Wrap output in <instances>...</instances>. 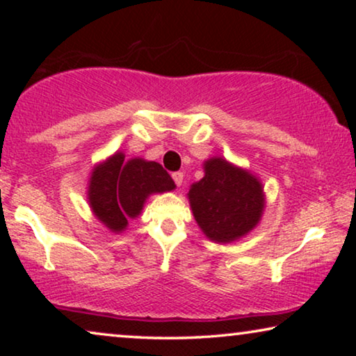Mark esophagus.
<instances>
[{"label": "esophagus", "mask_w": 356, "mask_h": 356, "mask_svg": "<svg viewBox=\"0 0 356 356\" xmlns=\"http://www.w3.org/2000/svg\"><path fill=\"white\" fill-rule=\"evenodd\" d=\"M183 177H184V175H183L181 172H175V173H172V178H173V181H175V184H177V186H181Z\"/></svg>", "instance_id": "obj_1"}]
</instances>
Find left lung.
Masks as SVG:
<instances>
[{
	"instance_id": "8db88e82",
	"label": "left lung",
	"mask_w": 356,
	"mask_h": 356,
	"mask_svg": "<svg viewBox=\"0 0 356 356\" xmlns=\"http://www.w3.org/2000/svg\"><path fill=\"white\" fill-rule=\"evenodd\" d=\"M206 175L189 189L194 218L207 238L228 243L256 227L264 209L262 186L250 172L223 159L204 165Z\"/></svg>"
}]
</instances>
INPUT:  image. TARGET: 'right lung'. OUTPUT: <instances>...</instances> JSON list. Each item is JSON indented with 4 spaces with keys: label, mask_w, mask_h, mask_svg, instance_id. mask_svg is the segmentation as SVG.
Listing matches in <instances>:
<instances>
[{
    "label": "right lung",
    "mask_w": 356,
    "mask_h": 356,
    "mask_svg": "<svg viewBox=\"0 0 356 356\" xmlns=\"http://www.w3.org/2000/svg\"><path fill=\"white\" fill-rule=\"evenodd\" d=\"M175 189V181L157 162L133 159L124 162L118 152L92 172L89 202L97 218L111 232H121L128 218L138 217L149 194Z\"/></svg>",
    "instance_id": "1"
}]
</instances>
